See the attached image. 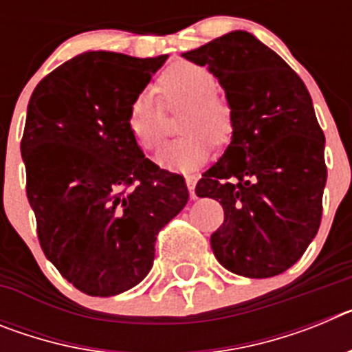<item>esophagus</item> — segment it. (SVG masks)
Listing matches in <instances>:
<instances>
[{"instance_id":"1","label":"esophagus","mask_w":352,"mask_h":352,"mask_svg":"<svg viewBox=\"0 0 352 352\" xmlns=\"http://www.w3.org/2000/svg\"><path fill=\"white\" fill-rule=\"evenodd\" d=\"M197 179H199L197 174H188V176L185 178L186 186H188V192H190L192 199L197 197V195H195V185H197Z\"/></svg>"}]
</instances>
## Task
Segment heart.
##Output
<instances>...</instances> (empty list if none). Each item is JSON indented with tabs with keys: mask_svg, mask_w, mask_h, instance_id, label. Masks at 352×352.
Wrapping results in <instances>:
<instances>
[{
	"mask_svg": "<svg viewBox=\"0 0 352 352\" xmlns=\"http://www.w3.org/2000/svg\"><path fill=\"white\" fill-rule=\"evenodd\" d=\"M167 109L186 105L179 121L182 138L167 142L158 151L162 167L190 173L208 160L213 141L223 144L231 139L232 109L214 93L217 79L208 68L195 63H178L167 68L157 82ZM166 111L153 89H144L129 107V130L144 151H153L164 139Z\"/></svg>",
	"mask_w": 352,
	"mask_h": 352,
	"instance_id": "b5f03b06",
	"label": "heart"
}]
</instances>
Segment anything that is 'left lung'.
<instances>
[{
    "mask_svg": "<svg viewBox=\"0 0 352 352\" xmlns=\"http://www.w3.org/2000/svg\"><path fill=\"white\" fill-rule=\"evenodd\" d=\"M208 65L232 109V141L195 186L217 199L223 223L211 248L223 268L248 278L284 273L316 238L326 185L324 133L303 80L247 31L183 54Z\"/></svg>",
    "mask_w": 352,
    "mask_h": 352,
    "instance_id": "1",
    "label": "left lung"
}]
</instances>
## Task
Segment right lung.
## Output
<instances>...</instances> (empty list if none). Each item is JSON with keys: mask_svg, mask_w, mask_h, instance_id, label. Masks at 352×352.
<instances>
[{"mask_svg": "<svg viewBox=\"0 0 352 352\" xmlns=\"http://www.w3.org/2000/svg\"><path fill=\"white\" fill-rule=\"evenodd\" d=\"M167 56L91 51L36 84L21 153L43 254L89 296L138 285L162 227L188 201L182 174L144 157L129 107Z\"/></svg>", "mask_w": 352, "mask_h": 352, "instance_id": "right-lung-1", "label": "right lung"}]
</instances>
